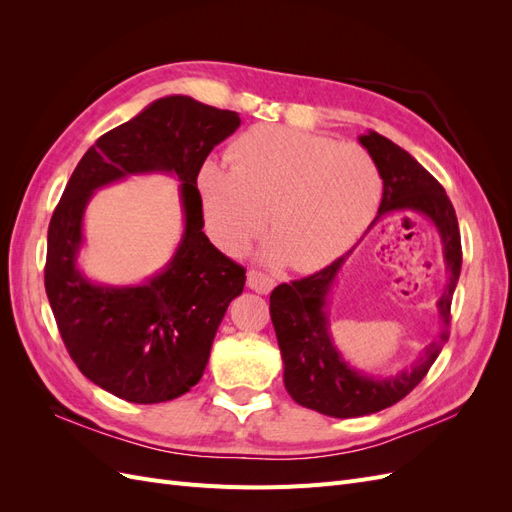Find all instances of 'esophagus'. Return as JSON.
Here are the masks:
<instances>
[{
    "label": "esophagus",
    "instance_id": "esophagus-1",
    "mask_svg": "<svg viewBox=\"0 0 512 512\" xmlns=\"http://www.w3.org/2000/svg\"><path fill=\"white\" fill-rule=\"evenodd\" d=\"M247 286H250L256 292H260V294H267V292L273 290L275 280H273L271 275H267V273L252 269V271H247Z\"/></svg>",
    "mask_w": 512,
    "mask_h": 512
}]
</instances>
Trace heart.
Instances as JSON below:
<instances>
[{
	"label": "heart",
	"mask_w": 512,
	"mask_h": 512,
	"mask_svg": "<svg viewBox=\"0 0 512 512\" xmlns=\"http://www.w3.org/2000/svg\"><path fill=\"white\" fill-rule=\"evenodd\" d=\"M228 158L232 168H200L198 192L211 237L230 254H241L267 222V258L312 271L346 252L380 205V170L359 145L256 126L232 143Z\"/></svg>",
	"instance_id": "1"
}]
</instances>
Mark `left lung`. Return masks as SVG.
<instances>
[{"instance_id": "obj_1", "label": "left lung", "mask_w": 512, "mask_h": 512, "mask_svg": "<svg viewBox=\"0 0 512 512\" xmlns=\"http://www.w3.org/2000/svg\"><path fill=\"white\" fill-rule=\"evenodd\" d=\"M359 141L374 158L384 183L382 203L371 226L386 213H423L440 232L448 282L438 301L442 318L440 337L433 339L408 371L391 378H374L352 369L331 342L329 318L324 312L327 294L352 250L314 275L280 284L271 292L269 309L282 350L286 391L299 406L335 418L365 416L389 408L427 376L448 339L453 292L461 273L457 215L436 177L429 175L406 149L374 130L359 136Z\"/></svg>"}]
</instances>
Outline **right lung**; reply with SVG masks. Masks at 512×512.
Instances as JSON below:
<instances>
[{
  "mask_svg": "<svg viewBox=\"0 0 512 512\" xmlns=\"http://www.w3.org/2000/svg\"><path fill=\"white\" fill-rule=\"evenodd\" d=\"M241 126L235 111L168 96L102 134L61 194L49 224L44 288L72 361L100 389L132 404L188 393L203 376L215 331L245 286V269L203 232L196 179L215 145ZM180 177L186 228L176 256L141 287H102L75 267L93 192L130 174Z\"/></svg>",
  "mask_w": 512,
  "mask_h": 512,
  "instance_id": "right-lung-1",
  "label": "right lung"
}]
</instances>
